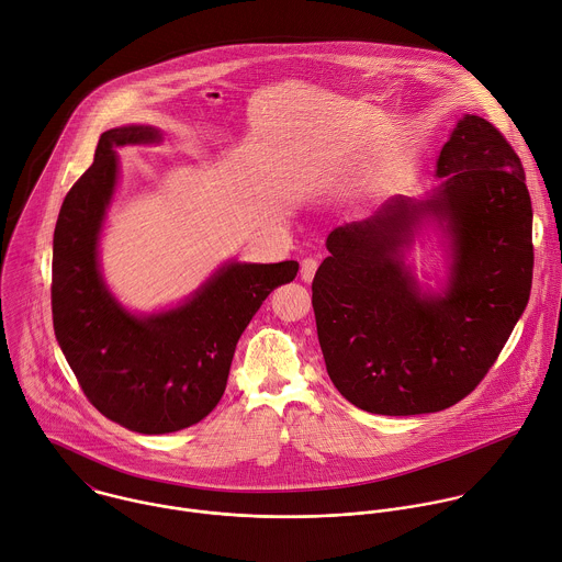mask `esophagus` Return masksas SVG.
<instances>
[{"label": "esophagus", "mask_w": 562, "mask_h": 562, "mask_svg": "<svg viewBox=\"0 0 562 562\" xmlns=\"http://www.w3.org/2000/svg\"><path fill=\"white\" fill-rule=\"evenodd\" d=\"M315 271H317V260H315V258H304V260H302V267H300L302 280H304V282H311L313 276H315Z\"/></svg>", "instance_id": "34e87169"}]
</instances>
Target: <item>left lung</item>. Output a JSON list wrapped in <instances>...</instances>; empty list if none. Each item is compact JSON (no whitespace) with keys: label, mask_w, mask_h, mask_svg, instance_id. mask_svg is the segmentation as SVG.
<instances>
[{"label":"left lung","mask_w":562,"mask_h":562,"mask_svg":"<svg viewBox=\"0 0 562 562\" xmlns=\"http://www.w3.org/2000/svg\"><path fill=\"white\" fill-rule=\"evenodd\" d=\"M426 201L395 196L335 227L313 278V311L328 378L372 415L439 413L468 397L522 315L533 271L525 169L505 136L465 114L437 160ZM451 240L443 296L420 293L403 247L426 214Z\"/></svg>","instance_id":"8db88e82"}]
</instances>
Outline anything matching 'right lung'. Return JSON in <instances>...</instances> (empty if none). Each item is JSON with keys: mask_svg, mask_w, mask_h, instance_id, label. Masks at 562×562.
Listing matches in <instances>:
<instances>
[{"mask_svg": "<svg viewBox=\"0 0 562 562\" xmlns=\"http://www.w3.org/2000/svg\"><path fill=\"white\" fill-rule=\"evenodd\" d=\"M160 140L147 125L101 134L94 162L64 199L53 240V324L88 402L110 422L165 435L205 419L221 402L236 344L300 265L229 262L184 304L132 315L99 271V234L116 187V147Z\"/></svg>", "mask_w": 562, "mask_h": 562, "instance_id": "obj_1", "label": "right lung"}]
</instances>
